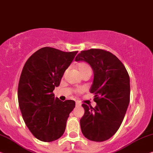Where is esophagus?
Wrapping results in <instances>:
<instances>
[{"instance_id": "obj_1", "label": "esophagus", "mask_w": 153, "mask_h": 153, "mask_svg": "<svg viewBox=\"0 0 153 153\" xmlns=\"http://www.w3.org/2000/svg\"><path fill=\"white\" fill-rule=\"evenodd\" d=\"M75 105H76V106H80L81 103L80 102H78V101H76V103H75Z\"/></svg>"}]
</instances>
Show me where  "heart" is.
Masks as SVG:
<instances>
[{"instance_id":"1","label":"heart","mask_w":153,"mask_h":153,"mask_svg":"<svg viewBox=\"0 0 153 153\" xmlns=\"http://www.w3.org/2000/svg\"><path fill=\"white\" fill-rule=\"evenodd\" d=\"M77 69H78L79 73L82 75V76L87 74H91V68L90 66H89L87 62H82L79 63V64L77 65ZM77 92H80V91L78 90Z\"/></svg>"}]
</instances>
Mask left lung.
<instances>
[{"mask_svg": "<svg viewBox=\"0 0 153 153\" xmlns=\"http://www.w3.org/2000/svg\"><path fill=\"white\" fill-rule=\"evenodd\" d=\"M75 61L88 63L94 74L90 93L97 105H82L81 130L87 139L104 141L117 132L125 117L130 100L129 74L120 60L104 50L81 51Z\"/></svg>", "mask_w": 153, "mask_h": 153, "instance_id": "1", "label": "left lung"}]
</instances>
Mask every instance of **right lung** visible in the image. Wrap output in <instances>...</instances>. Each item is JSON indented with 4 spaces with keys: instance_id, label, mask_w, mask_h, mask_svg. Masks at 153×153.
<instances>
[{
    "instance_id": "1",
    "label": "right lung",
    "mask_w": 153,
    "mask_h": 153,
    "mask_svg": "<svg viewBox=\"0 0 153 153\" xmlns=\"http://www.w3.org/2000/svg\"><path fill=\"white\" fill-rule=\"evenodd\" d=\"M77 53L45 47L33 53L22 69L17 91L19 108L28 129L41 141H53L63 135L75 106L74 101L54 97L53 91Z\"/></svg>"
}]
</instances>
